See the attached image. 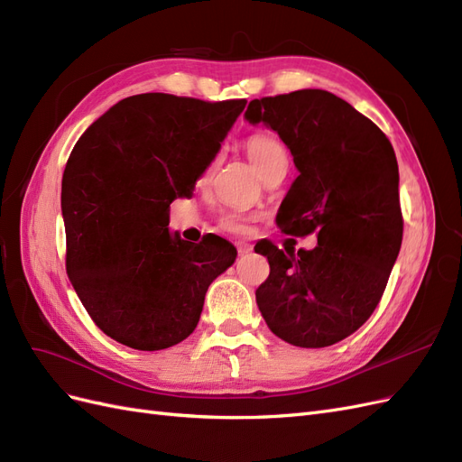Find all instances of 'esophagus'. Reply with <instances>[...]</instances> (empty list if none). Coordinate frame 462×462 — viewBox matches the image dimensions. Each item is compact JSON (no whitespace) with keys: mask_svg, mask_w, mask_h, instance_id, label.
Instances as JSON below:
<instances>
[{"mask_svg":"<svg viewBox=\"0 0 462 462\" xmlns=\"http://www.w3.org/2000/svg\"><path fill=\"white\" fill-rule=\"evenodd\" d=\"M236 253H239V256H245L248 253H253V246H250V245H239V248H236Z\"/></svg>","mask_w":462,"mask_h":462,"instance_id":"esophagus-1","label":"esophagus"}]
</instances>
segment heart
Returning <instances> with one entry per match:
<instances>
[{"label": "heart", "mask_w": 462, "mask_h": 462, "mask_svg": "<svg viewBox=\"0 0 462 462\" xmlns=\"http://www.w3.org/2000/svg\"><path fill=\"white\" fill-rule=\"evenodd\" d=\"M245 152L250 160V163L254 165V170L260 173V177H268L272 171L282 170L289 163V153L287 148L283 146V143L279 138L272 136V134H253L250 138H246L245 143ZM212 167L209 165L208 170L202 175V180L209 177L212 173ZM219 227L231 231V233H245L248 227V217H245L243 214H226L221 216L219 219Z\"/></svg>", "instance_id": "heart-1"}]
</instances>
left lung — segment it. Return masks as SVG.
<instances>
[{"label":"left lung","mask_w":462,"mask_h":462,"mask_svg":"<svg viewBox=\"0 0 462 462\" xmlns=\"http://www.w3.org/2000/svg\"><path fill=\"white\" fill-rule=\"evenodd\" d=\"M245 117L273 129L299 177L277 214L282 233H316L312 250L260 241L270 262L256 289L268 328L295 346L339 343L372 316L402 241L399 167L375 123L341 97L306 88L248 104Z\"/></svg>","instance_id":"left-lung-1"}]
</instances>
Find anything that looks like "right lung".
I'll return each instance as SVG.
<instances>
[{
	"mask_svg": "<svg viewBox=\"0 0 462 462\" xmlns=\"http://www.w3.org/2000/svg\"><path fill=\"white\" fill-rule=\"evenodd\" d=\"M246 100L148 92L109 107L82 134L61 180L67 275L94 324L136 351L197 328L209 283L236 248L171 235L170 204L190 199Z\"/></svg>",
	"mask_w": 462,
	"mask_h": 462,
	"instance_id": "obj_1",
	"label": "right lung"
}]
</instances>
